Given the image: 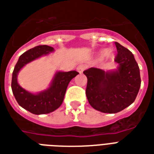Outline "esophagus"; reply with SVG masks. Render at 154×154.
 I'll list each match as a JSON object with an SVG mask.
<instances>
[{"instance_id":"1","label":"esophagus","mask_w":154,"mask_h":154,"mask_svg":"<svg viewBox=\"0 0 154 154\" xmlns=\"http://www.w3.org/2000/svg\"><path fill=\"white\" fill-rule=\"evenodd\" d=\"M85 69H86L85 65H83V64H80V65H79V66H77L76 70H77V71H78L79 73L81 74V73H83V71H84Z\"/></svg>"}]
</instances>
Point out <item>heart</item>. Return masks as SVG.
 Returning a JSON list of instances; mask_svg holds the SVG:
<instances>
[{
  "label": "heart",
  "mask_w": 154,
  "mask_h": 154,
  "mask_svg": "<svg viewBox=\"0 0 154 154\" xmlns=\"http://www.w3.org/2000/svg\"><path fill=\"white\" fill-rule=\"evenodd\" d=\"M101 55L103 56H107V57H111V56L112 55V54L111 51H108L107 50H103V51H101Z\"/></svg>",
  "instance_id": "obj_1"
}]
</instances>
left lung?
<instances>
[{
    "label": "left lung",
    "mask_w": 154,
    "mask_h": 154,
    "mask_svg": "<svg viewBox=\"0 0 154 154\" xmlns=\"http://www.w3.org/2000/svg\"><path fill=\"white\" fill-rule=\"evenodd\" d=\"M117 70L107 71L95 67L83 71L88 78L86 96L90 105L103 113H116L131 105L140 87V69L130 51L115 42Z\"/></svg>",
    "instance_id": "1"
}]
</instances>
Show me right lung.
Returning <instances> with one entry per match:
<instances>
[{"instance_id": "add662e5", "label": "right lung", "mask_w": 154, "mask_h": 154, "mask_svg": "<svg viewBox=\"0 0 154 154\" xmlns=\"http://www.w3.org/2000/svg\"><path fill=\"white\" fill-rule=\"evenodd\" d=\"M54 51L51 46L40 45L26 51L20 56L13 71L11 88L14 97L19 105L33 114H46L59 108L63 103L70 81L79 74L75 71L68 72L58 71L56 73L50 88L38 94H32L21 88L17 83L19 71L29 63Z\"/></svg>"}]
</instances>
